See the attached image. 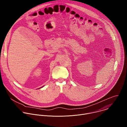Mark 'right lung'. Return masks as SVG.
Segmentation results:
<instances>
[{
    "label": "right lung",
    "mask_w": 127,
    "mask_h": 127,
    "mask_svg": "<svg viewBox=\"0 0 127 127\" xmlns=\"http://www.w3.org/2000/svg\"><path fill=\"white\" fill-rule=\"evenodd\" d=\"M41 88H42V87H41ZM40 88H39V89H40Z\"/></svg>",
    "instance_id": "right-lung-1"
}]
</instances>
